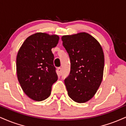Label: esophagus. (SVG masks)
<instances>
[{
	"instance_id": "obj_1",
	"label": "esophagus",
	"mask_w": 126,
	"mask_h": 126,
	"mask_svg": "<svg viewBox=\"0 0 126 126\" xmlns=\"http://www.w3.org/2000/svg\"><path fill=\"white\" fill-rule=\"evenodd\" d=\"M57 75L59 76H60L62 74V69L60 67H59L57 68Z\"/></svg>"
}]
</instances>
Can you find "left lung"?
Segmentation results:
<instances>
[{"mask_svg": "<svg viewBox=\"0 0 126 126\" xmlns=\"http://www.w3.org/2000/svg\"><path fill=\"white\" fill-rule=\"evenodd\" d=\"M70 60V73L64 80L69 96L79 103L94 96L103 76L104 56L100 44L86 32L62 37Z\"/></svg>", "mask_w": 126, "mask_h": 126, "instance_id": "obj_1", "label": "left lung"}]
</instances>
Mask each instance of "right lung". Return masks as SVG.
Returning <instances> with one entry per match:
<instances>
[{"label":"right lung","instance_id":"obj_1","mask_svg":"<svg viewBox=\"0 0 126 126\" xmlns=\"http://www.w3.org/2000/svg\"><path fill=\"white\" fill-rule=\"evenodd\" d=\"M59 40L56 34L36 33L29 36L18 51V81L24 93L33 100L48 97L51 86L58 79L51 48L57 46Z\"/></svg>","mask_w":126,"mask_h":126}]
</instances>
